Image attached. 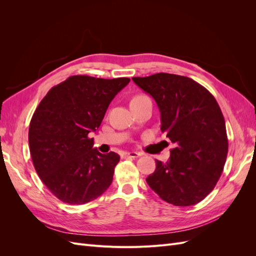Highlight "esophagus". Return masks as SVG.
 I'll list each match as a JSON object with an SVG mask.
<instances>
[{"label":"esophagus","mask_w":256,"mask_h":256,"mask_svg":"<svg viewBox=\"0 0 256 256\" xmlns=\"http://www.w3.org/2000/svg\"><path fill=\"white\" fill-rule=\"evenodd\" d=\"M141 154L140 152H124L122 154V157L124 158H138L140 157Z\"/></svg>","instance_id":"esophagus-1"}]
</instances>
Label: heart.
I'll return each instance as SVG.
<instances>
[{
  "label": "heart",
  "mask_w": 256,
  "mask_h": 256,
  "mask_svg": "<svg viewBox=\"0 0 256 256\" xmlns=\"http://www.w3.org/2000/svg\"><path fill=\"white\" fill-rule=\"evenodd\" d=\"M146 96H143V95H138V96H136V97H134V99L131 100V102H136V100H140V99H142V98H145Z\"/></svg>",
  "instance_id": "obj_1"
}]
</instances>
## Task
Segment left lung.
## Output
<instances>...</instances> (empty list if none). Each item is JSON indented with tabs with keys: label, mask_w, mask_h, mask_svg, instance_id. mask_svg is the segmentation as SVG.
<instances>
[{
	"label": "left lung",
	"mask_w": 256,
	"mask_h": 256,
	"mask_svg": "<svg viewBox=\"0 0 256 256\" xmlns=\"http://www.w3.org/2000/svg\"><path fill=\"white\" fill-rule=\"evenodd\" d=\"M132 80L154 99L161 131L175 144L166 162L156 160L147 184L170 204H198L214 190L228 156L226 120L218 102L188 76L160 72Z\"/></svg>",
	"instance_id": "left-lung-1"
}]
</instances>
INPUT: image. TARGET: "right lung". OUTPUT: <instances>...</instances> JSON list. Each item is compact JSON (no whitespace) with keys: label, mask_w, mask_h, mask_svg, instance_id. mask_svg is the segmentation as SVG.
Returning <instances> with one entry per match:
<instances>
[{"label":"right lung","mask_w":256,"mask_h":256,"mask_svg":"<svg viewBox=\"0 0 256 256\" xmlns=\"http://www.w3.org/2000/svg\"><path fill=\"white\" fill-rule=\"evenodd\" d=\"M129 78L72 76L53 86L36 108L28 129L30 152L38 176L62 202L81 205L110 187L120 156L92 148L88 136Z\"/></svg>","instance_id":"add662e5"}]
</instances>
